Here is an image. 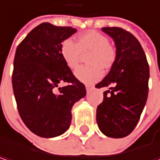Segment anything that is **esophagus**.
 I'll return each instance as SVG.
<instances>
[{"label":"esophagus","instance_id":"esophagus-1","mask_svg":"<svg viewBox=\"0 0 160 160\" xmlns=\"http://www.w3.org/2000/svg\"><path fill=\"white\" fill-rule=\"evenodd\" d=\"M93 88H94V86H93V85H86V90H87V92H89V91L92 90Z\"/></svg>","mask_w":160,"mask_h":160}]
</instances>
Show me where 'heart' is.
<instances>
[{
	"label": "heart",
	"mask_w": 160,
	"mask_h": 160,
	"mask_svg": "<svg viewBox=\"0 0 160 160\" xmlns=\"http://www.w3.org/2000/svg\"><path fill=\"white\" fill-rule=\"evenodd\" d=\"M88 54L86 61L89 65L81 66L75 71V76L83 83H94L102 77V69L110 70L116 62L117 49L109 42L104 34L88 30L76 37V44L65 39L60 46V54L67 67L75 69L81 58V54Z\"/></svg>",
	"instance_id": "obj_1"
}]
</instances>
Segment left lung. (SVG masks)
I'll use <instances>...</instances> for the list:
<instances>
[{
	"label": "left lung",
	"instance_id": "obj_1",
	"mask_svg": "<svg viewBox=\"0 0 160 160\" xmlns=\"http://www.w3.org/2000/svg\"><path fill=\"white\" fill-rule=\"evenodd\" d=\"M115 43L117 59L95 87H108L97 107L96 120L107 137L128 136L137 126L148 94L149 66L139 41L120 27H103Z\"/></svg>",
	"mask_w": 160,
	"mask_h": 160
}]
</instances>
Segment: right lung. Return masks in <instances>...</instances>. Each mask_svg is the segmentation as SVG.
Wrapping results in <instances>:
<instances>
[{
  "label": "right lung",
  "instance_id": "obj_1",
  "mask_svg": "<svg viewBox=\"0 0 160 160\" xmlns=\"http://www.w3.org/2000/svg\"><path fill=\"white\" fill-rule=\"evenodd\" d=\"M76 32L70 26L43 22L16 48L12 82L18 112L28 129L41 138L65 133L73 104L86 95L84 84L60 54L61 43ZM64 82L68 85L57 88Z\"/></svg>",
  "mask_w": 160,
  "mask_h": 160
}]
</instances>
